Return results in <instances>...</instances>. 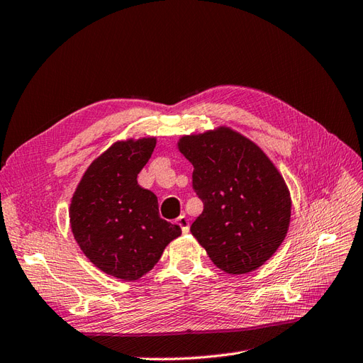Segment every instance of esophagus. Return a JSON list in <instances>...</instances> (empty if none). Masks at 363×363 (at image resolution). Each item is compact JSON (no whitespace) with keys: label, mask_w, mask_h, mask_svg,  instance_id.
I'll list each match as a JSON object with an SVG mask.
<instances>
[{"label":"esophagus","mask_w":363,"mask_h":363,"mask_svg":"<svg viewBox=\"0 0 363 363\" xmlns=\"http://www.w3.org/2000/svg\"><path fill=\"white\" fill-rule=\"evenodd\" d=\"M176 223H178V225L181 227L182 229V233H189V230H190V227H189V220H187V216L185 215H181L178 220H176Z\"/></svg>","instance_id":"34e87169"}]
</instances>
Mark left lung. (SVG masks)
I'll use <instances>...</instances> for the list:
<instances>
[{"instance_id": "8db88e82", "label": "left lung", "mask_w": 363, "mask_h": 363, "mask_svg": "<svg viewBox=\"0 0 363 363\" xmlns=\"http://www.w3.org/2000/svg\"><path fill=\"white\" fill-rule=\"evenodd\" d=\"M181 153L193 165V190L204 210L191 235L221 271H255L280 247L291 221L283 176L263 150L225 126L182 136Z\"/></svg>"}]
</instances>
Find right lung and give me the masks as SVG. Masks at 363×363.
<instances>
[{
    "label": "right lung",
    "instance_id": "right-lung-1",
    "mask_svg": "<svg viewBox=\"0 0 363 363\" xmlns=\"http://www.w3.org/2000/svg\"><path fill=\"white\" fill-rule=\"evenodd\" d=\"M156 138L116 142L88 167L69 207L74 238L92 264L125 281L139 280L161 258L181 227L159 216L157 198L138 174Z\"/></svg>",
    "mask_w": 363,
    "mask_h": 363
}]
</instances>
